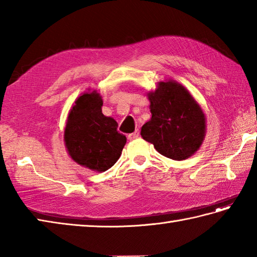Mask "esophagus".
<instances>
[{
  "mask_svg": "<svg viewBox=\"0 0 257 257\" xmlns=\"http://www.w3.org/2000/svg\"><path fill=\"white\" fill-rule=\"evenodd\" d=\"M138 137H139V130H136L135 133L128 135V139H129V140H134V139L138 138Z\"/></svg>",
  "mask_w": 257,
  "mask_h": 257,
  "instance_id": "obj_1",
  "label": "esophagus"
}]
</instances>
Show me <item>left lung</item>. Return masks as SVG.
<instances>
[{"label": "left lung", "instance_id": "8db88e82", "mask_svg": "<svg viewBox=\"0 0 257 257\" xmlns=\"http://www.w3.org/2000/svg\"><path fill=\"white\" fill-rule=\"evenodd\" d=\"M151 119L141 128V137L172 160L195 154L205 137V116L184 87L174 80L160 81L148 92Z\"/></svg>", "mask_w": 257, "mask_h": 257}]
</instances>
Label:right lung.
<instances>
[{
	"instance_id": "1",
	"label": "right lung",
	"mask_w": 257,
	"mask_h": 257,
	"mask_svg": "<svg viewBox=\"0 0 257 257\" xmlns=\"http://www.w3.org/2000/svg\"><path fill=\"white\" fill-rule=\"evenodd\" d=\"M102 99L96 90L84 92L68 113L64 140L68 155L78 165L97 172L110 169L127 143L118 123L103 116Z\"/></svg>"
}]
</instances>
